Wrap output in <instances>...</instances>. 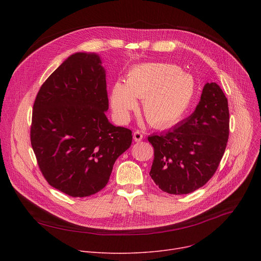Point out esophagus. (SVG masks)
Masks as SVG:
<instances>
[{"label": "esophagus", "instance_id": "34e87169", "mask_svg": "<svg viewBox=\"0 0 261 261\" xmlns=\"http://www.w3.org/2000/svg\"><path fill=\"white\" fill-rule=\"evenodd\" d=\"M143 138H144V135H143V133L141 131H135L133 133V140L135 142H141L143 140Z\"/></svg>", "mask_w": 261, "mask_h": 261}]
</instances>
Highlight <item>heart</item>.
Here are the masks:
<instances>
[{"label":"heart","mask_w":261,"mask_h":261,"mask_svg":"<svg viewBox=\"0 0 261 261\" xmlns=\"http://www.w3.org/2000/svg\"><path fill=\"white\" fill-rule=\"evenodd\" d=\"M195 95L191 76L169 63H143L133 66L125 84L118 81L111 91V105L116 116L126 120L143 99V114L150 125L164 128L179 120Z\"/></svg>","instance_id":"1"}]
</instances>
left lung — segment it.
Here are the masks:
<instances>
[{
	"mask_svg": "<svg viewBox=\"0 0 261 261\" xmlns=\"http://www.w3.org/2000/svg\"><path fill=\"white\" fill-rule=\"evenodd\" d=\"M228 134L227 98L216 82L206 84L193 114L165 134L148 138L154 149L150 176L167 194L193 193L217 171Z\"/></svg>",
	"mask_w": 261,
	"mask_h": 261,
	"instance_id": "obj_1",
	"label": "left lung"
}]
</instances>
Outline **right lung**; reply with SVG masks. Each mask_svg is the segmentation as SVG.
<instances>
[{
	"label": "right lung",
	"instance_id": "add662e5",
	"mask_svg": "<svg viewBox=\"0 0 261 261\" xmlns=\"http://www.w3.org/2000/svg\"><path fill=\"white\" fill-rule=\"evenodd\" d=\"M97 55L76 53L41 86L33 107L31 144L46 182L74 198L109 182L132 131L109 122L105 70Z\"/></svg>",
	"mask_w": 261,
	"mask_h": 261
}]
</instances>
